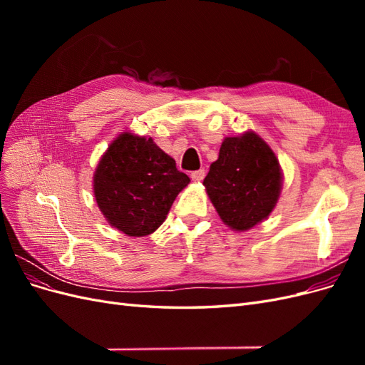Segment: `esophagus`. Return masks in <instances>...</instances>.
Returning a JSON list of instances; mask_svg holds the SVG:
<instances>
[{"mask_svg": "<svg viewBox=\"0 0 365 365\" xmlns=\"http://www.w3.org/2000/svg\"><path fill=\"white\" fill-rule=\"evenodd\" d=\"M192 180L193 181H202L204 180V176H205V170L204 169H200V170H195V172H192Z\"/></svg>", "mask_w": 365, "mask_h": 365, "instance_id": "1", "label": "esophagus"}]
</instances>
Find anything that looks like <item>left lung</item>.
<instances>
[{
  "label": "left lung",
  "instance_id": "8db88e82",
  "mask_svg": "<svg viewBox=\"0 0 365 365\" xmlns=\"http://www.w3.org/2000/svg\"><path fill=\"white\" fill-rule=\"evenodd\" d=\"M204 185L220 219L236 231L267 219L277 204L282 170L275 153L257 134L227 137Z\"/></svg>",
  "mask_w": 365,
  "mask_h": 365
}]
</instances>
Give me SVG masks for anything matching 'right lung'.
Instances as JSON below:
<instances>
[{"label":"right lung","mask_w":365,"mask_h":365,"mask_svg":"<svg viewBox=\"0 0 365 365\" xmlns=\"http://www.w3.org/2000/svg\"><path fill=\"white\" fill-rule=\"evenodd\" d=\"M190 182L152 138L120 134L98 163L94 195L108 222L128 236L153 233Z\"/></svg>","instance_id":"right-lung-1"}]
</instances>
